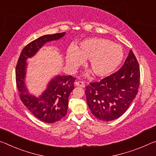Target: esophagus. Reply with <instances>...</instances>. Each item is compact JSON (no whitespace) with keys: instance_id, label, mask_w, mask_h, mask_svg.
I'll list each match as a JSON object with an SVG mask.
<instances>
[{"instance_id":"1","label":"esophagus","mask_w":156,"mask_h":156,"mask_svg":"<svg viewBox=\"0 0 156 156\" xmlns=\"http://www.w3.org/2000/svg\"><path fill=\"white\" fill-rule=\"evenodd\" d=\"M75 85L76 86H80V87L81 88L85 87V84H84V83L82 82V81H75Z\"/></svg>"}]
</instances>
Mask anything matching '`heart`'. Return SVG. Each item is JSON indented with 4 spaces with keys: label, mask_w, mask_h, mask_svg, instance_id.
Masks as SVG:
<instances>
[{
    "label": "heart",
    "mask_w": 156,
    "mask_h": 156,
    "mask_svg": "<svg viewBox=\"0 0 156 156\" xmlns=\"http://www.w3.org/2000/svg\"><path fill=\"white\" fill-rule=\"evenodd\" d=\"M124 51L120 45L101 38L83 40L77 48L68 49L66 62L74 69L88 59V66L93 75L105 77L115 71L123 61Z\"/></svg>",
    "instance_id": "1"
}]
</instances>
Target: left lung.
Masks as SVG:
<instances>
[{
  "mask_svg": "<svg viewBox=\"0 0 156 156\" xmlns=\"http://www.w3.org/2000/svg\"><path fill=\"white\" fill-rule=\"evenodd\" d=\"M140 77L138 62L131 50L119 70L86 87V101L93 115L105 122L122 115L136 97Z\"/></svg>",
  "mask_w": 156,
  "mask_h": 156,
  "instance_id": "left-lung-1",
  "label": "left lung"
}]
</instances>
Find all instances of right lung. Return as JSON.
I'll return each instance as SVG.
<instances>
[{
  "instance_id": "right-lung-1",
  "label": "right lung",
  "mask_w": 156,
  "mask_h": 156,
  "mask_svg": "<svg viewBox=\"0 0 156 156\" xmlns=\"http://www.w3.org/2000/svg\"><path fill=\"white\" fill-rule=\"evenodd\" d=\"M66 32L42 36L25 46L20 53L16 68V81L20 98L27 109L40 120L54 123L67 113L68 98L75 88L76 80L72 76L56 75L47 84L45 90L39 97L30 93L25 84L27 63L26 60L37 54L45 43L57 41Z\"/></svg>"
}]
</instances>
